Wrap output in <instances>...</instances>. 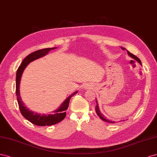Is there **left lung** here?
<instances>
[{"mask_svg": "<svg viewBox=\"0 0 157 157\" xmlns=\"http://www.w3.org/2000/svg\"><path fill=\"white\" fill-rule=\"evenodd\" d=\"M122 49H124V48H122ZM128 54L130 55V56L131 57L133 58V59H135L136 60H137V61H138L140 64H141V60H140V59H139V58H138L137 57H136V55H133L132 53H130L129 52H128ZM96 102H97V101H96ZM96 112H97V114L98 115L99 117H100L101 119H102L103 121H105V122L109 123H115V122H113V121H109L108 119H105V118H104V116L100 112V110H99V108H98V104H97V106H96Z\"/></svg>", "mask_w": 157, "mask_h": 157, "instance_id": "left-lung-1", "label": "left lung"}]
</instances>
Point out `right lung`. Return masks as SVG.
I'll return each mask as SVG.
<instances>
[{
	"mask_svg": "<svg viewBox=\"0 0 157 157\" xmlns=\"http://www.w3.org/2000/svg\"><path fill=\"white\" fill-rule=\"evenodd\" d=\"M55 48H45L42 49H40V50H38V51H36L29 55L27 57H25L22 63L19 66L17 70L16 91L17 100L19 110L20 112H21V113L22 114V115L25 119H27L33 124L37 126L53 125L63 121L66 117V115H67L66 110H67L68 108L70 98H71L72 96H74L75 94L77 93V91H76L72 95H70L68 98L65 100L64 102L61 104V105H60V107L57 110L54 112L53 114L48 115L37 114L31 112V111L29 110V109H27L26 107H25L24 104L21 101V98L20 97V94H19V83H20V79H21V75L23 74L24 69L26 68L27 66L29 64V63H31L34 60L44 56V55L48 53V52L50 51V50L54 49Z\"/></svg>",
	"mask_w": 157,
	"mask_h": 157,
	"instance_id": "right-lung-1",
	"label": "right lung"
}]
</instances>
